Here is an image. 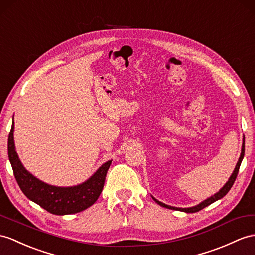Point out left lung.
<instances>
[{
    "mask_svg": "<svg viewBox=\"0 0 255 255\" xmlns=\"http://www.w3.org/2000/svg\"><path fill=\"white\" fill-rule=\"evenodd\" d=\"M244 156H245V137H244V142H242V148H241V153H240V157H239V160H238V162H237V164H236V167H235V170H234V172H233V174H232V176L229 177V179H228V182L223 186V188L219 191V192H216L215 195H213V196H211L210 198H208V199H206L204 201H202L201 203H199V204H197V206H195V207H191V208H175V207H171V206H167V204H165V203H162V202H160L159 200H157V199H154V198L152 197V199L156 201L159 206H161V207H163V208H166V209H171V210H178V211H183V212H186V213H195V212H198V211H200V210H202L203 208H206V207H208V206H210L211 203H213V202H215L216 200H219V199H221V198H223L224 197L227 192L231 190V188H232V186L234 185V183H235V181H236V177H237V175H238V172H239V167H240V164H241V161H242V159H244Z\"/></svg>",
    "mask_w": 255,
    "mask_h": 255,
    "instance_id": "8db88e82",
    "label": "left lung"
}]
</instances>
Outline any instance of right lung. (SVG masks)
<instances>
[{
  "instance_id": "add662e5",
  "label": "right lung",
  "mask_w": 255,
  "mask_h": 255,
  "mask_svg": "<svg viewBox=\"0 0 255 255\" xmlns=\"http://www.w3.org/2000/svg\"><path fill=\"white\" fill-rule=\"evenodd\" d=\"M7 148L14 175L21 191L31 201L55 215L78 213L95 203L102 194L107 171L111 164V160L107 161L82 184L72 187H57L40 181L23 167L15 149L14 121L8 135Z\"/></svg>"
}]
</instances>
